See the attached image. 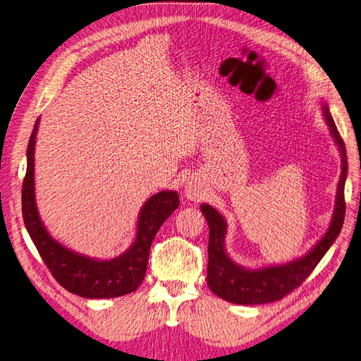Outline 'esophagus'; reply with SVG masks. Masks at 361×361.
<instances>
[{"instance_id": "34e87169", "label": "esophagus", "mask_w": 361, "mask_h": 361, "mask_svg": "<svg viewBox=\"0 0 361 361\" xmlns=\"http://www.w3.org/2000/svg\"><path fill=\"white\" fill-rule=\"evenodd\" d=\"M185 195H187V199H190V200H199V199H202V191L197 185L192 182H188L187 185H185Z\"/></svg>"}]
</instances>
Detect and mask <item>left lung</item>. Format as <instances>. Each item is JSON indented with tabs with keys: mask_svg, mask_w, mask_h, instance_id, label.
I'll return each instance as SVG.
<instances>
[{
	"mask_svg": "<svg viewBox=\"0 0 361 361\" xmlns=\"http://www.w3.org/2000/svg\"><path fill=\"white\" fill-rule=\"evenodd\" d=\"M324 118L341 154V178H338L334 211L329 228L324 236L307 253L285 264L247 268L236 264L226 251L227 221L211 204L203 203L200 211L209 226V245H207V286L218 297L243 305L267 304L281 300L307 279L326 251L334 244L342 231L345 220V180L348 176V158L345 143L338 134L326 102H321Z\"/></svg>",
	"mask_w": 361,
	"mask_h": 361,
	"instance_id": "obj_1",
	"label": "left lung"
}]
</instances>
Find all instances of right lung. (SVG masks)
<instances>
[{
  "instance_id": "add662e5",
  "label": "right lung",
  "mask_w": 361,
  "mask_h": 361,
  "mask_svg": "<svg viewBox=\"0 0 361 361\" xmlns=\"http://www.w3.org/2000/svg\"><path fill=\"white\" fill-rule=\"evenodd\" d=\"M40 118L36 120L27 149V173L23 185V215L27 232L39 255L60 285L82 298H116L137 290L149 262L150 245L164 221L176 211L179 195L164 190L152 195L140 209L134 243L120 256L96 259L73 251L54 239L39 215L35 190V147Z\"/></svg>"
}]
</instances>
